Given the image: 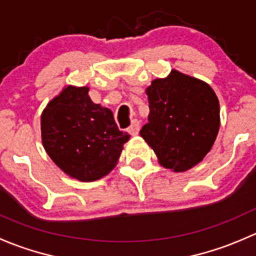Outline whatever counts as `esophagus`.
Returning a JSON list of instances; mask_svg holds the SVG:
<instances>
[{
    "label": "esophagus",
    "mask_w": 256,
    "mask_h": 256,
    "mask_svg": "<svg viewBox=\"0 0 256 256\" xmlns=\"http://www.w3.org/2000/svg\"><path fill=\"white\" fill-rule=\"evenodd\" d=\"M128 131L130 132V135L132 136L138 135V131H140V122H138V120H134L132 122H131V125L128 126Z\"/></svg>",
    "instance_id": "1"
}]
</instances>
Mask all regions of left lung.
I'll use <instances>...</instances> for the list:
<instances>
[{
	"label": "left lung",
	"mask_w": 256,
	"mask_h": 256,
	"mask_svg": "<svg viewBox=\"0 0 256 256\" xmlns=\"http://www.w3.org/2000/svg\"><path fill=\"white\" fill-rule=\"evenodd\" d=\"M148 122L140 135L164 167L183 172L210 151L219 130V102L202 80L172 70L146 90Z\"/></svg>",
	"instance_id": "1"
}]
</instances>
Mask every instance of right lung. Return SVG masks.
Here are the masks:
<instances>
[{"label": "right lung", "instance_id": "1", "mask_svg": "<svg viewBox=\"0 0 256 256\" xmlns=\"http://www.w3.org/2000/svg\"><path fill=\"white\" fill-rule=\"evenodd\" d=\"M89 88L66 86L42 114V142L54 164L84 182L115 167L130 135L118 130L112 110L94 104Z\"/></svg>", "mask_w": 256, "mask_h": 256}]
</instances>
